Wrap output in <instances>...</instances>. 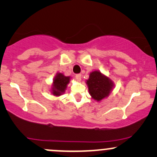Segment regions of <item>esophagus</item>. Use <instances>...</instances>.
<instances>
[{
	"mask_svg": "<svg viewBox=\"0 0 157 157\" xmlns=\"http://www.w3.org/2000/svg\"><path fill=\"white\" fill-rule=\"evenodd\" d=\"M75 77H76L77 80L78 81V82H80L81 78H82V75H81L80 74H77V75H75Z\"/></svg>",
	"mask_w": 157,
	"mask_h": 157,
	"instance_id": "obj_1",
	"label": "esophagus"
}]
</instances>
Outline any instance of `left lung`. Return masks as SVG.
I'll use <instances>...</instances> for the list:
<instances>
[{"label":"left lung","mask_w":157,"mask_h":157,"mask_svg":"<svg viewBox=\"0 0 157 157\" xmlns=\"http://www.w3.org/2000/svg\"><path fill=\"white\" fill-rule=\"evenodd\" d=\"M86 84L91 97L97 102H100L109 97L114 87L113 81L99 71L90 73Z\"/></svg>","instance_id":"obj_1"}]
</instances>
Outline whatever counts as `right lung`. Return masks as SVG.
I'll list each match as a JSON object with an SVG mask.
<instances>
[{
	"label": "right lung",
	"mask_w": 157,
	"mask_h": 157,
	"mask_svg": "<svg viewBox=\"0 0 157 157\" xmlns=\"http://www.w3.org/2000/svg\"><path fill=\"white\" fill-rule=\"evenodd\" d=\"M70 77L65 76L63 73H57L52 82L51 93L54 96L59 97L66 91L67 85L70 82Z\"/></svg>",
	"instance_id": "add662e5"
}]
</instances>
